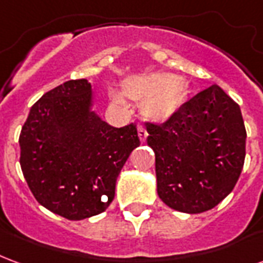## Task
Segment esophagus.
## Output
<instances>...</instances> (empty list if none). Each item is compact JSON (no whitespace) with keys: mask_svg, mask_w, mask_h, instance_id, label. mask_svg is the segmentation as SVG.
Wrapping results in <instances>:
<instances>
[{"mask_svg":"<svg viewBox=\"0 0 263 263\" xmlns=\"http://www.w3.org/2000/svg\"><path fill=\"white\" fill-rule=\"evenodd\" d=\"M138 135H139V139L145 142L146 141V138H148V132L145 129V126L142 125H138Z\"/></svg>","mask_w":263,"mask_h":263,"instance_id":"34e87169","label":"esophagus"}]
</instances>
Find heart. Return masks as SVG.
<instances>
[{
  "mask_svg": "<svg viewBox=\"0 0 263 263\" xmlns=\"http://www.w3.org/2000/svg\"><path fill=\"white\" fill-rule=\"evenodd\" d=\"M122 91L132 100L142 101V114L155 122L172 120L182 109L186 87L182 77L171 73H151L131 77L122 84ZM115 104L124 105L120 92L112 94Z\"/></svg>",
  "mask_w": 263,
  "mask_h": 263,
  "instance_id": "heart-1",
  "label": "heart"
}]
</instances>
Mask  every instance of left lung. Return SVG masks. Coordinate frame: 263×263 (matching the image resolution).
Here are the masks:
<instances>
[{
  "label": "left lung",
  "mask_w": 263,
  "mask_h": 263,
  "mask_svg": "<svg viewBox=\"0 0 263 263\" xmlns=\"http://www.w3.org/2000/svg\"><path fill=\"white\" fill-rule=\"evenodd\" d=\"M158 194L171 209L198 214L231 193L242 172L247 131L241 109L217 84L163 124L146 122Z\"/></svg>",
  "instance_id": "left-lung-1"
}]
</instances>
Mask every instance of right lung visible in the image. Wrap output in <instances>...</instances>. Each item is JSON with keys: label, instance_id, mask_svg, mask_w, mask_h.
<instances>
[{"label": "right lung", "instance_id": "1", "mask_svg": "<svg viewBox=\"0 0 263 263\" xmlns=\"http://www.w3.org/2000/svg\"><path fill=\"white\" fill-rule=\"evenodd\" d=\"M91 84L69 80L32 105L20 135L21 169L37 203L67 220L107 210L137 125L114 128L92 111Z\"/></svg>", "mask_w": 263, "mask_h": 263}]
</instances>
